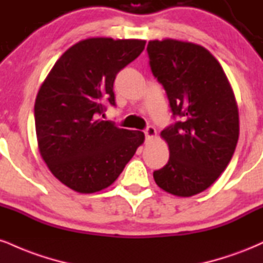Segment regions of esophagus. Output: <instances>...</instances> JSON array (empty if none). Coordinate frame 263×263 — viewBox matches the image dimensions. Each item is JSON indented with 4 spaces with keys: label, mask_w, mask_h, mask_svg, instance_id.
Wrapping results in <instances>:
<instances>
[{
    "label": "esophagus",
    "mask_w": 263,
    "mask_h": 263,
    "mask_svg": "<svg viewBox=\"0 0 263 263\" xmlns=\"http://www.w3.org/2000/svg\"><path fill=\"white\" fill-rule=\"evenodd\" d=\"M156 135H157V131L153 126H148V127L144 129V136L147 140H151V138L156 137Z\"/></svg>",
    "instance_id": "1"
}]
</instances>
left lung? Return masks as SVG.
Listing matches in <instances>:
<instances>
[{"instance_id": "obj_1", "label": "left lung", "mask_w": 263, "mask_h": 263, "mask_svg": "<svg viewBox=\"0 0 263 263\" xmlns=\"http://www.w3.org/2000/svg\"><path fill=\"white\" fill-rule=\"evenodd\" d=\"M147 53L174 119L160 134L169 145V160L153 178L164 191L190 197L210 187L235 152V98L222 66L204 47L172 39L152 40Z\"/></svg>"}]
</instances>
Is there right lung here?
Here are the masks:
<instances>
[{
    "label": "right lung",
    "instance_id": "1",
    "mask_svg": "<svg viewBox=\"0 0 263 263\" xmlns=\"http://www.w3.org/2000/svg\"><path fill=\"white\" fill-rule=\"evenodd\" d=\"M144 45L136 39L82 40L58 60L41 85L34 106L39 151L69 189L81 194L106 189L143 143V132L120 128L100 116L107 105H116V74Z\"/></svg>",
    "mask_w": 263,
    "mask_h": 263
}]
</instances>
